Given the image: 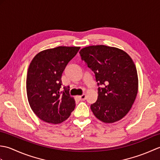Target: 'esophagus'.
I'll list each match as a JSON object with an SVG mask.
<instances>
[{
  "label": "esophagus",
  "mask_w": 160,
  "mask_h": 160,
  "mask_svg": "<svg viewBox=\"0 0 160 160\" xmlns=\"http://www.w3.org/2000/svg\"><path fill=\"white\" fill-rule=\"evenodd\" d=\"M79 98L81 100H86V94H82V96H80Z\"/></svg>",
  "instance_id": "obj_1"
}]
</instances>
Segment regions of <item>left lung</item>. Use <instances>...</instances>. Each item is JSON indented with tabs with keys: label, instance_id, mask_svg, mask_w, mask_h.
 <instances>
[{
	"label": "left lung",
	"instance_id": "8db88e82",
	"mask_svg": "<svg viewBox=\"0 0 160 160\" xmlns=\"http://www.w3.org/2000/svg\"><path fill=\"white\" fill-rule=\"evenodd\" d=\"M81 58L92 70L98 82V96L91 109L98 120L113 123L130 111L138 90L137 69L123 50L96 45L80 50Z\"/></svg>",
	"mask_w": 160,
	"mask_h": 160
}]
</instances>
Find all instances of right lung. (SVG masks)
I'll return each mask as SVG.
<instances>
[{
	"mask_svg": "<svg viewBox=\"0 0 160 160\" xmlns=\"http://www.w3.org/2000/svg\"><path fill=\"white\" fill-rule=\"evenodd\" d=\"M79 47H58L42 51L33 58L27 76V95L30 107L40 120L60 124L70 116L75 107L69 87L62 86V74L76 55Z\"/></svg>",
	"mask_w": 160,
	"mask_h": 160,
	"instance_id": "add662e5",
	"label": "right lung"
}]
</instances>
